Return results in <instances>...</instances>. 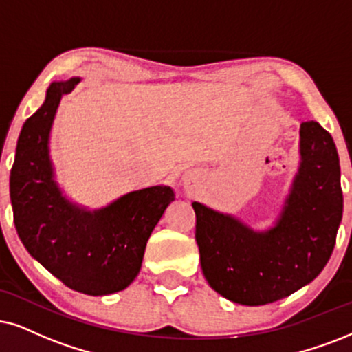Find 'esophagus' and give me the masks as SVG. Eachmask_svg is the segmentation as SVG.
<instances>
[{
  "label": "esophagus",
  "mask_w": 352,
  "mask_h": 352,
  "mask_svg": "<svg viewBox=\"0 0 352 352\" xmlns=\"http://www.w3.org/2000/svg\"><path fill=\"white\" fill-rule=\"evenodd\" d=\"M191 182H193V179H191V175L185 177V184H191Z\"/></svg>",
  "instance_id": "1"
}]
</instances>
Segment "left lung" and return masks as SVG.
Instances as JSON below:
<instances>
[{
  "label": "left lung",
  "mask_w": 352,
  "mask_h": 352,
  "mask_svg": "<svg viewBox=\"0 0 352 352\" xmlns=\"http://www.w3.org/2000/svg\"><path fill=\"white\" fill-rule=\"evenodd\" d=\"M340 157L317 122L300 124V166L274 228L256 232L193 203L199 261L209 286L242 305H265L312 283L330 260L342 217Z\"/></svg>",
  "instance_id": "1"
}]
</instances>
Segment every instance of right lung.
Returning <instances> with one entry per match:
<instances>
[{
	"label": "right lung",
	"instance_id": "obj_1",
	"mask_svg": "<svg viewBox=\"0 0 352 352\" xmlns=\"http://www.w3.org/2000/svg\"><path fill=\"white\" fill-rule=\"evenodd\" d=\"M78 82L79 78L53 82L43 105L25 120L10 195L17 235L30 255L73 291L107 296L123 291L140 273L149 235L175 195L170 186H149L97 211L61 195L53 179L48 138L61 96Z\"/></svg>",
	"mask_w": 352,
	"mask_h": 352
}]
</instances>
